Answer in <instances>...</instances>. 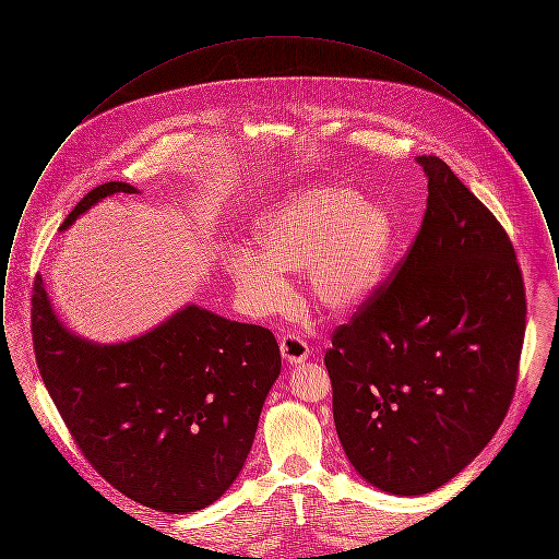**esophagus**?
Here are the masks:
<instances>
[{"label":"esophagus","mask_w":559,"mask_h":559,"mask_svg":"<svg viewBox=\"0 0 559 559\" xmlns=\"http://www.w3.org/2000/svg\"><path fill=\"white\" fill-rule=\"evenodd\" d=\"M281 356L289 362V365H299L304 360H308L310 356V347L308 344L295 335V333H287L281 337Z\"/></svg>","instance_id":"1"}]
</instances>
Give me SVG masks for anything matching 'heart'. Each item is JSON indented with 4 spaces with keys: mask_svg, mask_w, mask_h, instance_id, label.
<instances>
[{
    "mask_svg": "<svg viewBox=\"0 0 559 559\" xmlns=\"http://www.w3.org/2000/svg\"><path fill=\"white\" fill-rule=\"evenodd\" d=\"M392 242L385 210L354 188L320 185L267 212L253 230L255 251H235L226 267L240 301L270 314L285 306L283 274L304 272L306 295L324 317H346L371 295Z\"/></svg>",
    "mask_w": 559,
    "mask_h": 559,
    "instance_id": "1",
    "label": "heart"
}]
</instances>
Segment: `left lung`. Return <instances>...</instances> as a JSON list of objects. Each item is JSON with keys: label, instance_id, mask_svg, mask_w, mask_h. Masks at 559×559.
Returning a JSON list of instances; mask_svg holds the SVG:
<instances>
[{"label": "left lung", "instance_id": "left-lung-1", "mask_svg": "<svg viewBox=\"0 0 559 559\" xmlns=\"http://www.w3.org/2000/svg\"><path fill=\"white\" fill-rule=\"evenodd\" d=\"M417 163L427 178L421 228L324 354L349 463L402 497L447 484L490 442L515 394L526 333L506 228L444 160Z\"/></svg>", "mask_w": 559, "mask_h": 559}]
</instances>
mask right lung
Instances as JSON below:
<instances>
[{
    "instance_id": "obj_1",
    "label": "right lung",
    "mask_w": 559,
    "mask_h": 559,
    "mask_svg": "<svg viewBox=\"0 0 559 559\" xmlns=\"http://www.w3.org/2000/svg\"><path fill=\"white\" fill-rule=\"evenodd\" d=\"M126 182L90 190L60 230ZM31 333L41 379L87 463L135 503L188 513L217 501L251 451L281 372L274 335L187 306L128 344L85 342L56 319L37 274Z\"/></svg>"
}]
</instances>
